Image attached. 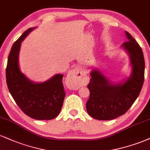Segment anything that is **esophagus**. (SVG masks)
I'll list each match as a JSON object with an SVG mask.
<instances>
[{"label": "esophagus", "instance_id": "1", "mask_svg": "<svg viewBox=\"0 0 150 150\" xmlns=\"http://www.w3.org/2000/svg\"><path fill=\"white\" fill-rule=\"evenodd\" d=\"M67 79L71 84V88L74 89H78L81 86H83L86 78L83 74L78 69H75L69 71Z\"/></svg>", "mask_w": 150, "mask_h": 150}]
</instances>
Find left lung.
<instances>
[{"mask_svg":"<svg viewBox=\"0 0 150 150\" xmlns=\"http://www.w3.org/2000/svg\"><path fill=\"white\" fill-rule=\"evenodd\" d=\"M128 41L122 47L128 52L132 73L123 83L113 84L99 70H93L88 88L90 97L86 103L88 113L99 120H113L130 108L141 91L145 75L143 51L135 39L126 31Z\"/></svg>","mask_w":150,"mask_h":150,"instance_id":"8db88e82","label":"left lung"}]
</instances>
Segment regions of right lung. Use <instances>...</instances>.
I'll use <instances>...</instances> for the list:
<instances>
[{
	"label": "right lung",
	"instance_id": "right-lung-1",
	"mask_svg": "<svg viewBox=\"0 0 150 150\" xmlns=\"http://www.w3.org/2000/svg\"><path fill=\"white\" fill-rule=\"evenodd\" d=\"M35 28L25 30L12 45L7 60V88L16 104L25 115L35 120L54 119L60 113L64 97L62 74H56L44 83L32 82L18 66L21 43Z\"/></svg>",
	"mask_w": 150,
	"mask_h": 150
}]
</instances>
